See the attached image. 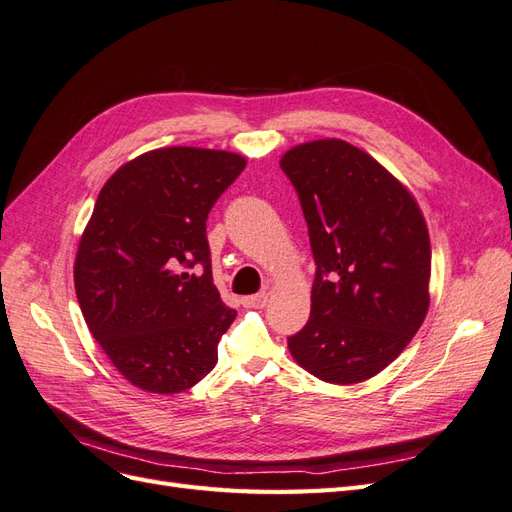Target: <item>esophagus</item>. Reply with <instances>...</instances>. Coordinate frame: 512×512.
I'll list each match as a JSON object with an SVG mask.
<instances>
[{
    "mask_svg": "<svg viewBox=\"0 0 512 512\" xmlns=\"http://www.w3.org/2000/svg\"><path fill=\"white\" fill-rule=\"evenodd\" d=\"M269 301L267 292H258V294H250V297H243L241 303L243 307H265Z\"/></svg>",
    "mask_w": 512,
    "mask_h": 512,
    "instance_id": "esophagus-1",
    "label": "esophagus"
}]
</instances>
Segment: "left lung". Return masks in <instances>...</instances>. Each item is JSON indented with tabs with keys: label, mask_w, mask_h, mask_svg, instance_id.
I'll return each mask as SVG.
<instances>
[{
	"label": "left lung",
	"mask_w": 512,
	"mask_h": 512,
	"mask_svg": "<svg viewBox=\"0 0 512 512\" xmlns=\"http://www.w3.org/2000/svg\"><path fill=\"white\" fill-rule=\"evenodd\" d=\"M280 166L299 194L316 260L312 312L288 350L324 382H365L427 316L425 218L404 183L342 138L292 147Z\"/></svg>",
	"instance_id": "obj_1"
}]
</instances>
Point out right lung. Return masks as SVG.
Masks as SVG:
<instances>
[{"label": "right lung", "mask_w": 512, "mask_h": 512, "mask_svg": "<svg viewBox=\"0 0 512 512\" xmlns=\"http://www.w3.org/2000/svg\"><path fill=\"white\" fill-rule=\"evenodd\" d=\"M239 153L162 147L117 168L74 260L87 327L130 384L188 391L218 363L237 312L213 284L207 215L245 168ZM204 267L198 274L185 268Z\"/></svg>", "instance_id": "obj_1"}]
</instances>
